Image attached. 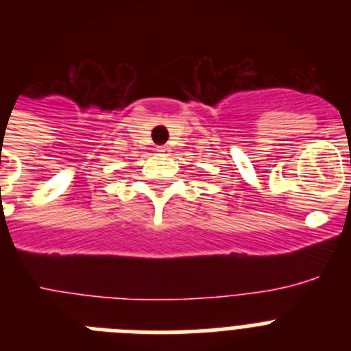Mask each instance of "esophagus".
<instances>
[{
  "mask_svg": "<svg viewBox=\"0 0 351 351\" xmlns=\"http://www.w3.org/2000/svg\"><path fill=\"white\" fill-rule=\"evenodd\" d=\"M156 151L160 154H169L170 153V147H169V145H160V147H156Z\"/></svg>",
  "mask_w": 351,
  "mask_h": 351,
  "instance_id": "1",
  "label": "esophagus"
}]
</instances>
